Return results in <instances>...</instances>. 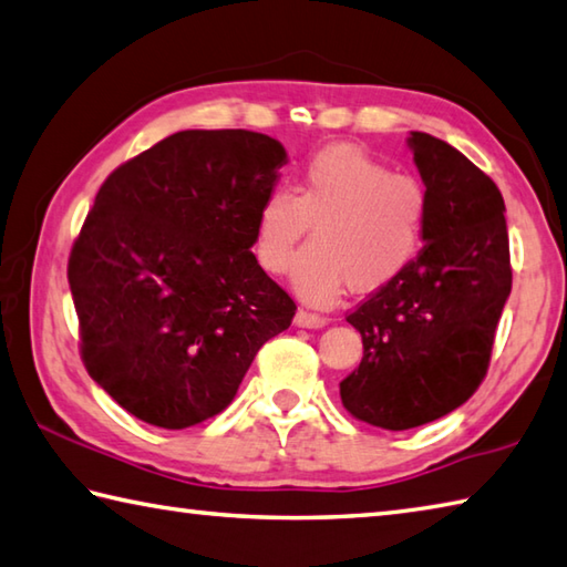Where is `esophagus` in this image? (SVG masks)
<instances>
[{
    "label": "esophagus",
    "instance_id": "1",
    "mask_svg": "<svg viewBox=\"0 0 567 567\" xmlns=\"http://www.w3.org/2000/svg\"><path fill=\"white\" fill-rule=\"evenodd\" d=\"M293 323L298 328H323V326H328V318L318 316V313H308V311H303V308H298Z\"/></svg>",
    "mask_w": 567,
    "mask_h": 567
}]
</instances>
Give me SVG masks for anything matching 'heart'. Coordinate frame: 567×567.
Instances as JSON below:
<instances>
[{
	"label": "heart",
	"mask_w": 567,
	"mask_h": 567,
	"mask_svg": "<svg viewBox=\"0 0 567 567\" xmlns=\"http://www.w3.org/2000/svg\"><path fill=\"white\" fill-rule=\"evenodd\" d=\"M430 197L420 179L400 175L352 145H330L303 165L286 189L256 212L254 254L271 276L291 271L315 229V249L293 271L306 303L330 306L343 293H375L410 269L420 254Z\"/></svg>",
	"instance_id": "heart-1"
}]
</instances>
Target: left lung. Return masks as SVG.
Returning <instances> with one entry per match:
<instances>
[{
  "mask_svg": "<svg viewBox=\"0 0 567 567\" xmlns=\"http://www.w3.org/2000/svg\"><path fill=\"white\" fill-rule=\"evenodd\" d=\"M410 147L430 197L424 247L348 316L362 360L340 382L355 420L392 432L440 420L478 390L514 281L494 179L434 135L414 131Z\"/></svg>",
  "mask_w": 567,
  "mask_h": 567,
  "instance_id": "obj_1",
  "label": "left lung"
}]
</instances>
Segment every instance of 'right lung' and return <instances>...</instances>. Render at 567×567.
Returning <instances> with one entry per match:
<instances>
[{
    "instance_id": "right-lung-1",
    "label": "right lung",
    "mask_w": 567,
    "mask_h": 567,
    "mask_svg": "<svg viewBox=\"0 0 567 567\" xmlns=\"http://www.w3.org/2000/svg\"><path fill=\"white\" fill-rule=\"evenodd\" d=\"M286 151L251 131H183L105 177L69 256L81 360L137 420L185 430L227 410L296 303L251 254Z\"/></svg>"
}]
</instances>
